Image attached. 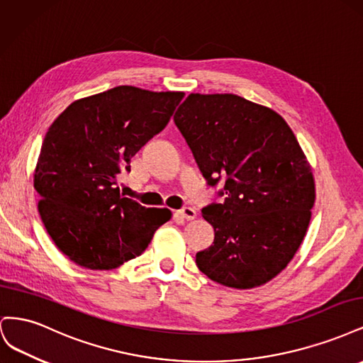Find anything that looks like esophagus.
<instances>
[{"mask_svg":"<svg viewBox=\"0 0 363 363\" xmlns=\"http://www.w3.org/2000/svg\"><path fill=\"white\" fill-rule=\"evenodd\" d=\"M184 219H188V221H194V219L196 218V211L192 207H184L182 208V211L179 212Z\"/></svg>","mask_w":363,"mask_h":363,"instance_id":"1","label":"esophagus"}]
</instances>
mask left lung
Returning a JSON list of instances; mask_svg holds the SVG:
<instances>
[{"label": "left lung", "mask_w": 363, "mask_h": 363, "mask_svg": "<svg viewBox=\"0 0 363 363\" xmlns=\"http://www.w3.org/2000/svg\"><path fill=\"white\" fill-rule=\"evenodd\" d=\"M174 123L207 183L225 180L224 203L203 208L215 240L196 252V267L235 289L271 281L298 251L316 199L294 131L272 108L235 94H189Z\"/></svg>", "instance_id": "obj_1"}]
</instances>
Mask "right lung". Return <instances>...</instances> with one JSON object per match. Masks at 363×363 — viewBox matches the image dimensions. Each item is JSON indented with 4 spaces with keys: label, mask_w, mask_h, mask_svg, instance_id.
Instances as JSON below:
<instances>
[{
    "label": "right lung",
    "mask_w": 363,
    "mask_h": 363,
    "mask_svg": "<svg viewBox=\"0 0 363 363\" xmlns=\"http://www.w3.org/2000/svg\"><path fill=\"white\" fill-rule=\"evenodd\" d=\"M183 92L118 86L80 98L54 119L35 169L39 215L56 247L87 269H115L140 256L169 208L123 196L121 172L168 124Z\"/></svg>",
    "instance_id": "add662e5"
}]
</instances>
